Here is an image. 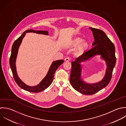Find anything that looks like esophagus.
Wrapping results in <instances>:
<instances>
[{
	"instance_id": "34e87169",
	"label": "esophagus",
	"mask_w": 126,
	"mask_h": 126,
	"mask_svg": "<svg viewBox=\"0 0 126 126\" xmlns=\"http://www.w3.org/2000/svg\"><path fill=\"white\" fill-rule=\"evenodd\" d=\"M70 60V58H69V57H66V58H65V59H64V61H65V62H68V61H69Z\"/></svg>"
}]
</instances>
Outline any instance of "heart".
I'll return each instance as SVG.
<instances>
[{
  "label": "heart",
  "instance_id": "1",
  "mask_svg": "<svg viewBox=\"0 0 126 126\" xmlns=\"http://www.w3.org/2000/svg\"><path fill=\"white\" fill-rule=\"evenodd\" d=\"M83 39L80 37L75 38L71 42L70 46L71 47H76L78 45L75 54L77 56H79L83 54L85 51L87 50L89 47V43L87 41H83Z\"/></svg>",
  "mask_w": 126,
  "mask_h": 126
}]
</instances>
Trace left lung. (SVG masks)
<instances>
[{"label": "left lung", "instance_id": "obj_1", "mask_svg": "<svg viewBox=\"0 0 126 126\" xmlns=\"http://www.w3.org/2000/svg\"><path fill=\"white\" fill-rule=\"evenodd\" d=\"M93 32L94 42L93 47L72 62V69L70 81L73 87L84 95H93L106 87L110 81L112 72L115 67L116 58L114 44L102 30L90 27ZM96 55H101L106 62L107 68L103 79L99 83L89 85L84 83L81 79L80 62L88 60Z\"/></svg>", "mask_w": 126, "mask_h": 126}]
</instances>
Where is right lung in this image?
<instances>
[{
    "mask_svg": "<svg viewBox=\"0 0 126 126\" xmlns=\"http://www.w3.org/2000/svg\"><path fill=\"white\" fill-rule=\"evenodd\" d=\"M27 32H33L38 34H41L44 35H48V33L47 31H42V30H34L32 29H29L24 31L23 34L18 39H17L14 43L11 50V54L9 59L10 66L13 73V77L15 81L19 87L22 89L30 92L38 93L41 92L46 88H47L52 83L53 80L54 73L58 68L64 62L63 60H59L55 61L51 64L49 70L47 72V75L45 78L41 81V82L36 86H29L26 85L23 83L18 77L16 71V60L18 52V47L22 42V39L24 37L25 33Z\"/></svg>",
    "mask_w": 126,
    "mask_h": 126,
    "instance_id": "right-lung-1",
    "label": "right lung"
}]
</instances>
